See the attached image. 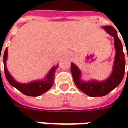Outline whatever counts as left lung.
Wrapping results in <instances>:
<instances>
[{
    "instance_id": "obj_1",
    "label": "left lung",
    "mask_w": 128,
    "mask_h": 128,
    "mask_svg": "<svg viewBox=\"0 0 128 128\" xmlns=\"http://www.w3.org/2000/svg\"><path fill=\"white\" fill-rule=\"evenodd\" d=\"M8 59V48L6 49L3 55V64H4V72L5 76L8 82L16 88L20 92H21L24 95L28 96H39L45 93L46 92L50 90L53 85L54 82V72L56 70L57 66H54L50 69V70L48 73L46 78L41 80H36L28 83H21L16 81L13 77L8 72L6 66V61Z\"/></svg>"
}]
</instances>
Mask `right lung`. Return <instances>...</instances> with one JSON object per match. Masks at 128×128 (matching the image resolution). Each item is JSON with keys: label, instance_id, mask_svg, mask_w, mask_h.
Wrapping results in <instances>:
<instances>
[{"label": "right lung", "instance_id": "obj_1", "mask_svg": "<svg viewBox=\"0 0 128 128\" xmlns=\"http://www.w3.org/2000/svg\"><path fill=\"white\" fill-rule=\"evenodd\" d=\"M103 28L108 34L114 38V45L116 50L113 70L110 77L104 81L85 82L80 80V72L78 68L74 63H71V73L76 85L86 95L91 97L103 96L110 92L120 83L125 74L126 58L122 51L120 40L115 29H112L111 27H104Z\"/></svg>", "mask_w": 128, "mask_h": 128}]
</instances>
